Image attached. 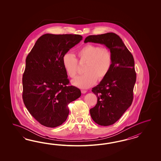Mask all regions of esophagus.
I'll list each match as a JSON object with an SVG mask.
<instances>
[{
	"instance_id": "1",
	"label": "esophagus",
	"mask_w": 161,
	"mask_h": 161,
	"mask_svg": "<svg viewBox=\"0 0 161 161\" xmlns=\"http://www.w3.org/2000/svg\"><path fill=\"white\" fill-rule=\"evenodd\" d=\"M81 93H83V94H85V93H87V91H86V90H81Z\"/></svg>"
}]
</instances>
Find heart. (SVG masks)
Wrapping results in <instances>:
<instances>
[{
    "label": "heart",
    "mask_w": 161,
    "mask_h": 161,
    "mask_svg": "<svg viewBox=\"0 0 161 161\" xmlns=\"http://www.w3.org/2000/svg\"><path fill=\"white\" fill-rule=\"evenodd\" d=\"M77 55L80 61L86 62L85 73L72 81V84L81 88H87L94 85L97 80H102L107 76L113 65L112 54L108 49L102 48L94 44H86L79 49ZM62 64L65 72L71 78L77 73V60L73 54H64Z\"/></svg>",
    "instance_id": "obj_1"
}]
</instances>
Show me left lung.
<instances>
[{"instance_id":"1","label":"left lung","mask_w":161,"mask_h":161,"mask_svg":"<svg viewBox=\"0 0 161 161\" xmlns=\"http://www.w3.org/2000/svg\"><path fill=\"white\" fill-rule=\"evenodd\" d=\"M88 42L104 45L112 54L110 72L92 88L97 103L90 110L91 117L97 124L110 126L117 122L132 104L136 80L134 58L122 39L114 33L90 35L84 40L85 43Z\"/></svg>"}]
</instances>
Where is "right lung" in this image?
Returning a JSON list of instances; mask_svg holds the SVG:
<instances>
[{"mask_svg": "<svg viewBox=\"0 0 161 161\" xmlns=\"http://www.w3.org/2000/svg\"><path fill=\"white\" fill-rule=\"evenodd\" d=\"M82 39L80 35L46 34L26 57L22 98L30 114L43 126L61 125L68 117V104L81 96L79 88L68 86L62 58Z\"/></svg>", "mask_w": 161, "mask_h": 161, "instance_id": "add662e5", "label": "right lung"}]
</instances>
